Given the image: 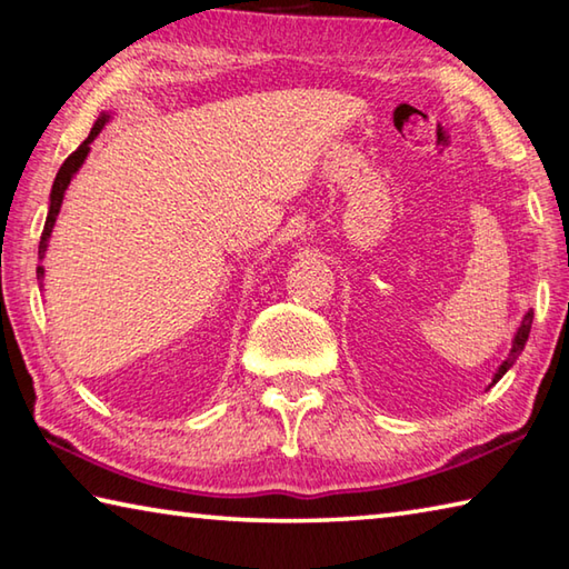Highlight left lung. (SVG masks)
<instances>
[{"instance_id": "left-lung-1", "label": "left lung", "mask_w": 569, "mask_h": 569, "mask_svg": "<svg viewBox=\"0 0 569 569\" xmlns=\"http://www.w3.org/2000/svg\"><path fill=\"white\" fill-rule=\"evenodd\" d=\"M532 319H535V313L529 311L527 316H525V321H522V326H519V331H517V336H515V343H512V351H509V356L505 359V363L499 366V371L495 373V381L492 383H497L499 379L505 377L507 373V369L509 366H512L515 361H517V356L522 353V349H525V343H527V336H529V329H532Z\"/></svg>"}]
</instances>
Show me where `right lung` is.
<instances>
[{
    "instance_id": "1",
    "label": "right lung",
    "mask_w": 569,
    "mask_h": 569,
    "mask_svg": "<svg viewBox=\"0 0 569 569\" xmlns=\"http://www.w3.org/2000/svg\"><path fill=\"white\" fill-rule=\"evenodd\" d=\"M108 118H110V114H100L98 122L92 124V130H90V134H88V140H84L82 146L77 148V150L72 152V156L62 162L60 172H57L54 186H52V192H50V213H47L44 230H42V238H40V258L44 256V250H47V240H50V233H52V228H54L57 213H60V206H62L64 190H67V186H70V180H72L74 172L80 170V166L84 162V158H88V152H90V142H92L94 138H98L100 130L104 128V122H108ZM37 276H40V278L44 276V268H42V266L37 268Z\"/></svg>"
}]
</instances>
